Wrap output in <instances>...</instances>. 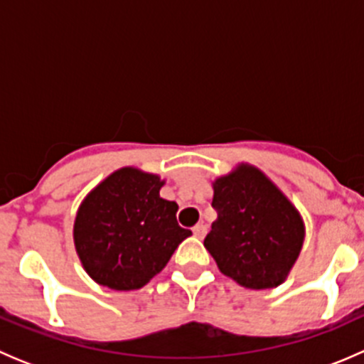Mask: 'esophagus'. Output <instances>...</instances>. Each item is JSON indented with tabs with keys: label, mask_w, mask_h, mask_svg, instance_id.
Masks as SVG:
<instances>
[{
	"label": "esophagus",
	"mask_w": 364,
	"mask_h": 364,
	"mask_svg": "<svg viewBox=\"0 0 364 364\" xmlns=\"http://www.w3.org/2000/svg\"><path fill=\"white\" fill-rule=\"evenodd\" d=\"M205 232H208V227H205L204 223H197V225L193 227V236L200 237V240L205 236Z\"/></svg>",
	"instance_id": "34e87169"
}]
</instances>
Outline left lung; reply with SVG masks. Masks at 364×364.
Masks as SVG:
<instances>
[{
    "label": "left lung",
    "instance_id": "left-lung-1",
    "mask_svg": "<svg viewBox=\"0 0 364 364\" xmlns=\"http://www.w3.org/2000/svg\"><path fill=\"white\" fill-rule=\"evenodd\" d=\"M216 222L204 247L223 274L247 289L280 285L299 255L304 225L291 200L252 165L213 183Z\"/></svg>",
    "mask_w": 364,
    "mask_h": 364
}]
</instances>
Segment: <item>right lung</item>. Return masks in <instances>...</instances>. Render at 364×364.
Here are the masks:
<instances>
[{
	"label": "right lung",
	"instance_id": "add662e5",
	"mask_svg": "<svg viewBox=\"0 0 364 364\" xmlns=\"http://www.w3.org/2000/svg\"><path fill=\"white\" fill-rule=\"evenodd\" d=\"M161 185L159 176L124 167L80 204L73 241L97 284L114 291L141 289L192 234L178 225V204L160 197Z\"/></svg>",
	"mask_w": 364,
	"mask_h": 364
}]
</instances>
